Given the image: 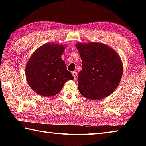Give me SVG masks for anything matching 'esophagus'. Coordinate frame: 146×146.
<instances>
[{"instance_id":"esophagus-1","label":"esophagus","mask_w":146,"mask_h":146,"mask_svg":"<svg viewBox=\"0 0 146 146\" xmlns=\"http://www.w3.org/2000/svg\"><path fill=\"white\" fill-rule=\"evenodd\" d=\"M72 75H73V76H74V77L76 78V76H77V72H76V71H73Z\"/></svg>"}]
</instances>
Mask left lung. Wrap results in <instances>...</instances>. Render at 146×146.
<instances>
[{"mask_svg":"<svg viewBox=\"0 0 146 146\" xmlns=\"http://www.w3.org/2000/svg\"><path fill=\"white\" fill-rule=\"evenodd\" d=\"M76 47L82 59L78 83L81 95L91 100L111 95L122 78L123 65L120 56L104 44L78 43Z\"/></svg>","mask_w":146,"mask_h":146,"instance_id":"8db88e82","label":"left lung"}]
</instances>
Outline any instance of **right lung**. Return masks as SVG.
<instances>
[{"instance_id":"add662e5","label":"right lung","mask_w":146,"mask_h":146,"mask_svg":"<svg viewBox=\"0 0 146 146\" xmlns=\"http://www.w3.org/2000/svg\"><path fill=\"white\" fill-rule=\"evenodd\" d=\"M65 46L48 43L32 54L26 66V76L34 91L44 97L60 92L64 83L73 80L61 58Z\"/></svg>"}]
</instances>
